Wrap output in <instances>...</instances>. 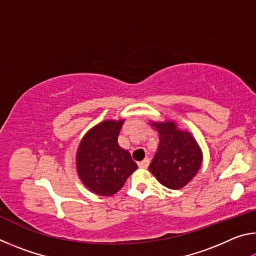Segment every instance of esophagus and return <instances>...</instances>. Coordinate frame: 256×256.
<instances>
[{"label": "esophagus", "instance_id": "1", "mask_svg": "<svg viewBox=\"0 0 256 256\" xmlns=\"http://www.w3.org/2000/svg\"><path fill=\"white\" fill-rule=\"evenodd\" d=\"M149 164H150V160L149 159H144V160H142V162H140L138 164V166L140 167V168H146L149 166Z\"/></svg>", "mask_w": 256, "mask_h": 256}]
</instances>
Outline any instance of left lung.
<instances>
[{
	"label": "left lung",
	"instance_id": "obj_1",
	"mask_svg": "<svg viewBox=\"0 0 256 256\" xmlns=\"http://www.w3.org/2000/svg\"><path fill=\"white\" fill-rule=\"evenodd\" d=\"M152 125L158 130L159 146L149 170L166 188H183L200 170L201 150L188 132L177 130L172 122Z\"/></svg>",
	"mask_w": 256,
	"mask_h": 256
}]
</instances>
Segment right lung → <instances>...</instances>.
Masks as SVG:
<instances>
[{"label":"right lung","instance_id":"1","mask_svg":"<svg viewBox=\"0 0 256 256\" xmlns=\"http://www.w3.org/2000/svg\"><path fill=\"white\" fill-rule=\"evenodd\" d=\"M123 122L106 120L97 125L86 134L78 149V174L98 196H110L118 192L138 168L128 151L118 144Z\"/></svg>","mask_w":256,"mask_h":256}]
</instances>
